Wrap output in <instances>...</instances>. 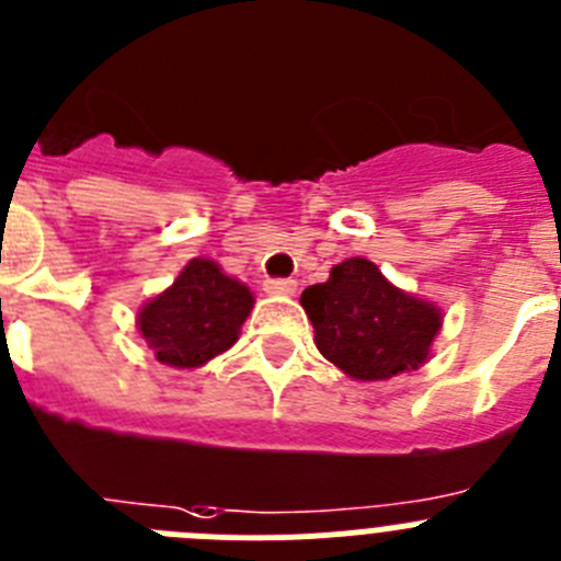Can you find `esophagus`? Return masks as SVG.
<instances>
[{"label": "esophagus", "mask_w": 561, "mask_h": 561, "mask_svg": "<svg viewBox=\"0 0 561 561\" xmlns=\"http://www.w3.org/2000/svg\"><path fill=\"white\" fill-rule=\"evenodd\" d=\"M266 295H280V297H291L297 291V284L291 277H272L264 284Z\"/></svg>", "instance_id": "esophagus-1"}]
</instances>
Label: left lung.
I'll list each match as a JSON object with an SVG mask.
<instances>
[{
    "label": "left lung",
    "instance_id": "left-lung-1",
    "mask_svg": "<svg viewBox=\"0 0 561 561\" xmlns=\"http://www.w3.org/2000/svg\"><path fill=\"white\" fill-rule=\"evenodd\" d=\"M317 347L356 381H389L428 362L442 311L398 289L367 259H347L300 297Z\"/></svg>",
    "mask_w": 561,
    "mask_h": 561
}]
</instances>
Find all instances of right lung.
<instances>
[{
    "label": "right lung",
    "instance_id": "obj_1",
    "mask_svg": "<svg viewBox=\"0 0 561 561\" xmlns=\"http://www.w3.org/2000/svg\"><path fill=\"white\" fill-rule=\"evenodd\" d=\"M253 302L217 261L192 259L167 291L144 302L136 325L158 362L192 369L233 347Z\"/></svg>",
    "mask_w": 561,
    "mask_h": 561
}]
</instances>
